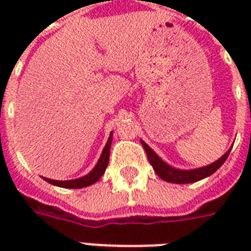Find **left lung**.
Segmentation results:
<instances>
[{
    "label": "left lung",
    "mask_w": 251,
    "mask_h": 251,
    "mask_svg": "<svg viewBox=\"0 0 251 251\" xmlns=\"http://www.w3.org/2000/svg\"><path fill=\"white\" fill-rule=\"evenodd\" d=\"M141 142H142V146L145 147L147 157H149L150 164L152 165L155 173H156L160 178H163L164 181L171 183H191V182H197V181L204 178V177H208V176L215 173V172L218 171L219 168L224 164V161L226 160V157H228V155H229L230 152V150H229V151H228L226 153H224V155H223L218 161H215V163L207 165V167L193 169V171H179V169H175V168H172L168 164H165L164 161L161 160L160 157L153 152L150 146L146 145L143 141Z\"/></svg>",
    "instance_id": "obj_1"
}]
</instances>
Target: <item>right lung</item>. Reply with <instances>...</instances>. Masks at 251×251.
Returning a JSON list of instances; mask_svg holds the SVG:
<instances>
[{
	"mask_svg": "<svg viewBox=\"0 0 251 251\" xmlns=\"http://www.w3.org/2000/svg\"><path fill=\"white\" fill-rule=\"evenodd\" d=\"M112 134L110 133L109 139L106 142L105 147L102 150V153L100 159H99L98 164L96 167L92 169V171L88 173L84 177H80V178L76 179H70V181H56V179H50V178H45L44 179L47 182L52 183V185H56V186L60 187H68V189H82V187L90 186L92 183H95L96 181L100 179L104 172H105L106 167H108V163H109V151H110V145H112Z\"/></svg>",
	"mask_w": 251,
	"mask_h": 251,
	"instance_id": "add662e5",
	"label": "right lung"
}]
</instances>
